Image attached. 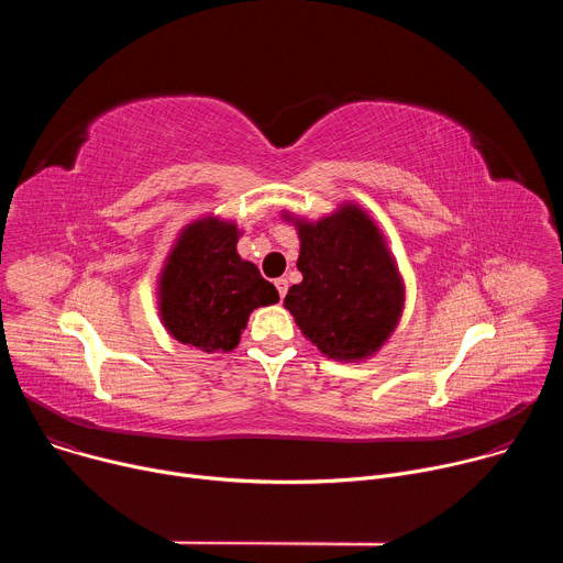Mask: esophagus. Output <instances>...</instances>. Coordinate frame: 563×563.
<instances>
[{
  "label": "esophagus",
  "instance_id": "1",
  "mask_svg": "<svg viewBox=\"0 0 563 563\" xmlns=\"http://www.w3.org/2000/svg\"><path fill=\"white\" fill-rule=\"evenodd\" d=\"M276 289H278V296L280 298H285V294H287V278H276Z\"/></svg>",
  "mask_w": 563,
  "mask_h": 563
}]
</instances>
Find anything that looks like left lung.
Segmentation results:
<instances>
[{
	"mask_svg": "<svg viewBox=\"0 0 563 563\" xmlns=\"http://www.w3.org/2000/svg\"><path fill=\"white\" fill-rule=\"evenodd\" d=\"M298 235L302 280L285 296L298 328L330 358L374 354L404 309V283L376 224L350 205L316 224L298 222Z\"/></svg>",
	"mask_w": 563,
	"mask_h": 563,
	"instance_id": "8db88e82",
	"label": "left lung"
}]
</instances>
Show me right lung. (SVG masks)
<instances>
[{"label": "right lung", "instance_id": "right-lung-1", "mask_svg": "<svg viewBox=\"0 0 563 563\" xmlns=\"http://www.w3.org/2000/svg\"><path fill=\"white\" fill-rule=\"evenodd\" d=\"M238 229L216 218L189 224L159 278V313L172 336L207 354L229 352L256 307L278 302L276 287L235 252Z\"/></svg>", "mask_w": 563, "mask_h": 563}]
</instances>
